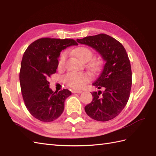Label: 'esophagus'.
I'll list each match as a JSON object with an SVG mask.
<instances>
[{
  "mask_svg": "<svg viewBox=\"0 0 156 156\" xmlns=\"http://www.w3.org/2000/svg\"><path fill=\"white\" fill-rule=\"evenodd\" d=\"M72 92H73V93L80 94V93H82V91H81V90H72Z\"/></svg>",
  "mask_w": 156,
  "mask_h": 156,
  "instance_id": "1",
  "label": "esophagus"
}]
</instances>
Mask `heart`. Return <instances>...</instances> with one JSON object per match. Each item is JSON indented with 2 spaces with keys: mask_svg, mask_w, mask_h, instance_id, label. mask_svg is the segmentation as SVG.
I'll use <instances>...</instances> for the list:
<instances>
[{
  "mask_svg": "<svg viewBox=\"0 0 156 156\" xmlns=\"http://www.w3.org/2000/svg\"><path fill=\"white\" fill-rule=\"evenodd\" d=\"M73 54L82 62H87L93 55L91 49L87 47H78L72 51ZM66 59V54H62L58 63V68H62L64 66ZM101 66V62L98 60H93L90 62V67L93 70H98ZM90 79V76L84 72H69L65 76L64 80L66 84L74 89H80L84 87Z\"/></svg>",
  "mask_w": 156,
  "mask_h": 156,
  "instance_id": "b5f03b06",
  "label": "heart"
}]
</instances>
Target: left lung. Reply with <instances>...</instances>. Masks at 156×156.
<instances>
[{"label": "left lung", "mask_w": 156, "mask_h": 156, "mask_svg": "<svg viewBox=\"0 0 156 156\" xmlns=\"http://www.w3.org/2000/svg\"><path fill=\"white\" fill-rule=\"evenodd\" d=\"M76 41L94 48L105 60L101 74L92 84L104 91L92 92V101L85 111L96 121L111 120L125 108L130 96L132 73L127 51L117 39L104 34Z\"/></svg>", "instance_id": "8db88e82"}]
</instances>
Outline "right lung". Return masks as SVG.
I'll use <instances>...</instances> for the list:
<instances>
[{"mask_svg":"<svg viewBox=\"0 0 156 156\" xmlns=\"http://www.w3.org/2000/svg\"><path fill=\"white\" fill-rule=\"evenodd\" d=\"M75 45L78 44L74 39L41 38L23 54L19 73L23 98L29 112L39 121L57 119L64 111L66 98L72 94L68 89L53 91L48 78L56 72L60 52Z\"/></svg>","mask_w":156,"mask_h":156,"instance_id":"obj_1","label":"right lung"}]
</instances>
